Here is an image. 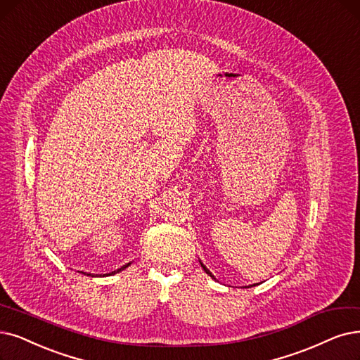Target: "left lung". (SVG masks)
<instances>
[{
    "instance_id": "1",
    "label": "left lung",
    "mask_w": 360,
    "mask_h": 360,
    "mask_svg": "<svg viewBox=\"0 0 360 360\" xmlns=\"http://www.w3.org/2000/svg\"><path fill=\"white\" fill-rule=\"evenodd\" d=\"M199 263H200V266H202V269L205 270L207 275H210L212 279H215V278H214V275H212V273H211V271L207 269V266H204V263H202V262H199ZM255 285H257V283H254V286H255ZM250 286H251V285H250ZM250 286H245V288H250Z\"/></svg>"
}]
</instances>
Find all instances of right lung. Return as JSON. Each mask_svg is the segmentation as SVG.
Here are the masks:
<instances>
[{"label":"right lung","instance_id":"1","mask_svg":"<svg viewBox=\"0 0 360 360\" xmlns=\"http://www.w3.org/2000/svg\"><path fill=\"white\" fill-rule=\"evenodd\" d=\"M130 264H131V263H128V264H125V266H122V267H121V269H118V270H115V271H112V273H108V275H115V273H120V271H121V270H124V269H127V267H128V266H130ZM84 275H85V273H84ZM87 276H93V275H91V273H87ZM103 276H105V275H103Z\"/></svg>","mask_w":360,"mask_h":360}]
</instances>
